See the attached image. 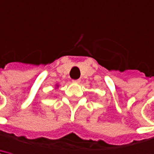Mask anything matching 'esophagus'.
<instances>
[{
  "mask_svg": "<svg viewBox=\"0 0 154 154\" xmlns=\"http://www.w3.org/2000/svg\"><path fill=\"white\" fill-rule=\"evenodd\" d=\"M74 83H76V84H79V83H80V79H77V80H74Z\"/></svg>",
  "mask_w": 154,
  "mask_h": 154,
  "instance_id": "34e87169",
  "label": "esophagus"
}]
</instances>
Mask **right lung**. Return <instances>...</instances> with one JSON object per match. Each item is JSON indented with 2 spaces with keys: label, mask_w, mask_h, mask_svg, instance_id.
<instances>
[{
  "label": "right lung",
  "mask_w": 154,
  "mask_h": 154,
  "mask_svg": "<svg viewBox=\"0 0 154 154\" xmlns=\"http://www.w3.org/2000/svg\"><path fill=\"white\" fill-rule=\"evenodd\" d=\"M58 87H59V85H58V84H56V85H55V86H54V88H55V89H57Z\"/></svg>",
  "instance_id": "right-lung-1"
}]
</instances>
